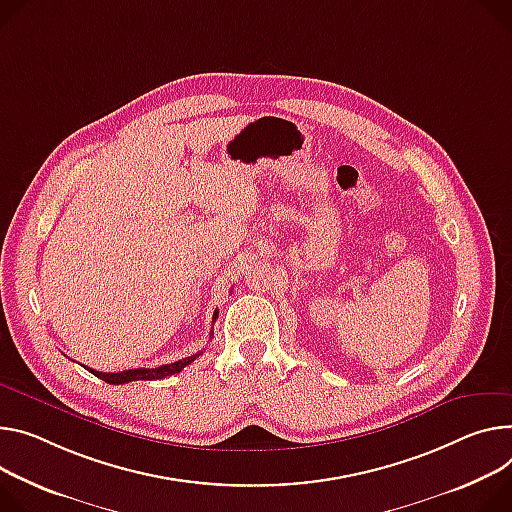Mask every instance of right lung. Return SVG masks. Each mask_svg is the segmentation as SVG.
<instances>
[{
	"label": "right lung",
	"mask_w": 512,
	"mask_h": 512,
	"mask_svg": "<svg viewBox=\"0 0 512 512\" xmlns=\"http://www.w3.org/2000/svg\"><path fill=\"white\" fill-rule=\"evenodd\" d=\"M218 318V310H214V318ZM196 357H200V353L196 355H190L185 359H179V361H173V363H167V365H159V367H151V369H126V371H118V374H104V371H96V369H89L91 374L98 376L100 380L108 382V384H128V382H136V380H161V378H167V376H173V374H179V371L190 365Z\"/></svg>",
	"instance_id": "right-lung-1"
}]
</instances>
